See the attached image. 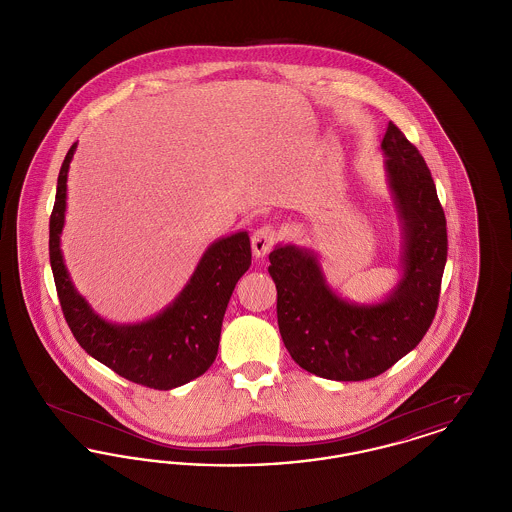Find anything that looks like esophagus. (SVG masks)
Wrapping results in <instances>:
<instances>
[{
	"label": "esophagus",
	"instance_id": "1",
	"mask_svg": "<svg viewBox=\"0 0 512 512\" xmlns=\"http://www.w3.org/2000/svg\"><path fill=\"white\" fill-rule=\"evenodd\" d=\"M278 230L272 226V224H267V226H261L259 230H255L253 232V236H251V249H253V255L257 257V259H261V257H265L268 251L272 249V245L278 242Z\"/></svg>",
	"mask_w": 512,
	"mask_h": 512
}]
</instances>
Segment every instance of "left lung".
<instances>
[{"mask_svg": "<svg viewBox=\"0 0 512 512\" xmlns=\"http://www.w3.org/2000/svg\"><path fill=\"white\" fill-rule=\"evenodd\" d=\"M382 149L403 224V276L384 301L357 305L341 299L309 249L278 245L268 255L284 345L297 365L320 378L361 382L386 372L420 343L438 311L447 222L434 178L393 122Z\"/></svg>", "mask_w": 512, "mask_h": 512, "instance_id": "left-lung-1", "label": "left lung"}]
</instances>
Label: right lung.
Masks as SVG:
<instances>
[{"mask_svg": "<svg viewBox=\"0 0 512 512\" xmlns=\"http://www.w3.org/2000/svg\"><path fill=\"white\" fill-rule=\"evenodd\" d=\"M74 149L76 144L61 165L49 219V263L65 320L80 347L122 378L153 390L184 386L217 357L230 295L251 265L249 236L236 232L209 245L186 288L157 317L138 324L107 322L74 290L61 253Z\"/></svg>", "mask_w": 512, "mask_h": 512, "instance_id": "add662e5", "label": "right lung"}]
</instances>
